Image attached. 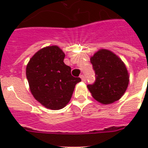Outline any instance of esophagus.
<instances>
[{
	"instance_id": "obj_1",
	"label": "esophagus",
	"mask_w": 148,
	"mask_h": 148,
	"mask_svg": "<svg viewBox=\"0 0 148 148\" xmlns=\"http://www.w3.org/2000/svg\"><path fill=\"white\" fill-rule=\"evenodd\" d=\"M80 77H81V78L82 81H84V82H85V81H86V77H85V76L84 75V74H81V76H80Z\"/></svg>"
}]
</instances>
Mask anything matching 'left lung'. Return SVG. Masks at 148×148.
<instances>
[{"label":"left lung","mask_w":148,"mask_h":148,"mask_svg":"<svg viewBox=\"0 0 148 148\" xmlns=\"http://www.w3.org/2000/svg\"><path fill=\"white\" fill-rule=\"evenodd\" d=\"M95 81L88 88L93 97L104 104L119 100L127 88L128 73L125 65L111 51L102 49L90 58Z\"/></svg>","instance_id":"left-lung-1"}]
</instances>
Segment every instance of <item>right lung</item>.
Returning <instances> with one entry per match:
<instances>
[{
    "label": "right lung",
    "mask_w": 148,
    "mask_h": 148,
    "mask_svg": "<svg viewBox=\"0 0 148 148\" xmlns=\"http://www.w3.org/2000/svg\"><path fill=\"white\" fill-rule=\"evenodd\" d=\"M65 54L57 46L38 51L26 68L27 79L34 98L51 110L67 105L74 87L81 81L71 75V68L64 63Z\"/></svg>",
    "instance_id": "right-lung-1"
}]
</instances>
